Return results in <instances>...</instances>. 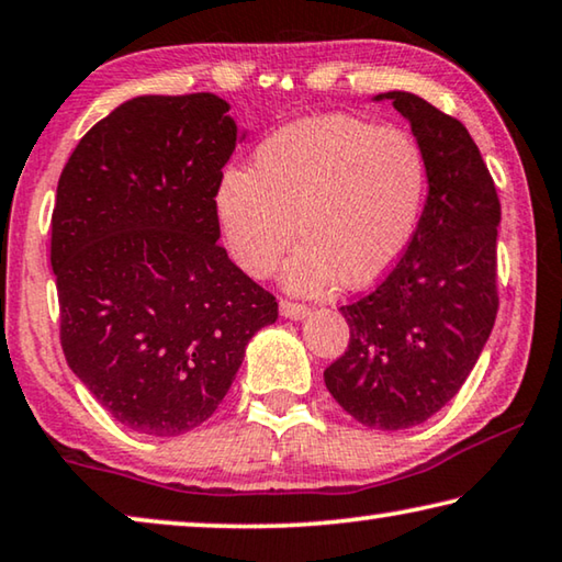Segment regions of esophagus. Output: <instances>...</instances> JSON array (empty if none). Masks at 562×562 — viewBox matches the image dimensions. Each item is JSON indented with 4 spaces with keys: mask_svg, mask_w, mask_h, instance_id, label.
I'll return each instance as SVG.
<instances>
[{
    "mask_svg": "<svg viewBox=\"0 0 562 562\" xmlns=\"http://www.w3.org/2000/svg\"><path fill=\"white\" fill-rule=\"evenodd\" d=\"M280 315L288 317V319H302L310 315V307H304V304L297 302H290V300H282L280 302Z\"/></svg>",
    "mask_w": 562,
    "mask_h": 562,
    "instance_id": "34e87169",
    "label": "esophagus"
}]
</instances>
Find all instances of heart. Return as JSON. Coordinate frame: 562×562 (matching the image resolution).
Masks as SVG:
<instances>
[{
    "label": "heart",
    "instance_id": "obj_1",
    "mask_svg": "<svg viewBox=\"0 0 562 562\" xmlns=\"http://www.w3.org/2000/svg\"><path fill=\"white\" fill-rule=\"evenodd\" d=\"M426 193V158L412 133L345 113L302 119L258 146L247 170H225L215 215L227 252L268 278L294 237L284 288L315 294L339 278L376 282L402 258Z\"/></svg>",
    "mask_w": 562,
    "mask_h": 562
}]
</instances>
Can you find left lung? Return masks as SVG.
Segmentation results:
<instances>
[{
	"instance_id": "left-lung-1",
	"label": "left lung",
	"mask_w": 562,
	"mask_h": 562,
	"mask_svg": "<svg viewBox=\"0 0 562 562\" xmlns=\"http://www.w3.org/2000/svg\"><path fill=\"white\" fill-rule=\"evenodd\" d=\"M384 99L412 123L429 195L394 270L339 307L349 347L325 369V384L359 424L402 431L459 394L491 337L501 203L459 119L408 91L374 97Z\"/></svg>"
}]
</instances>
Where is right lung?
Returning a JSON list of instances; mask_svg holds the SVG:
<instances>
[{"instance_id": "obj_1", "label": "right lung", "mask_w": 562, "mask_h": 562, "mask_svg": "<svg viewBox=\"0 0 562 562\" xmlns=\"http://www.w3.org/2000/svg\"><path fill=\"white\" fill-rule=\"evenodd\" d=\"M215 93L138 97L64 166L52 215L61 349L119 424L180 436L213 416L278 302L217 245L237 140Z\"/></svg>"}]
</instances>
